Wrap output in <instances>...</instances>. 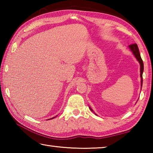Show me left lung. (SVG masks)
<instances>
[{
	"label": "left lung",
	"mask_w": 153,
	"mask_h": 153,
	"mask_svg": "<svg viewBox=\"0 0 153 153\" xmlns=\"http://www.w3.org/2000/svg\"><path fill=\"white\" fill-rule=\"evenodd\" d=\"M128 48H129V50L131 51V53L134 55V56H135V58L136 59V60L139 62L140 65V77H141V88H142V74H143V71H144V63H143V61L142 60V58L140 56V52L138 50V45H136V44H133V45H129L128 46ZM90 109L91 110L93 113H94V111L92 109V108L89 107ZM97 115V114H96Z\"/></svg>",
	"instance_id": "1"
}]
</instances>
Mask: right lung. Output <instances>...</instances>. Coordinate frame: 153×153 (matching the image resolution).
Wrapping results in <instances>:
<instances>
[{
	"mask_svg": "<svg viewBox=\"0 0 153 153\" xmlns=\"http://www.w3.org/2000/svg\"><path fill=\"white\" fill-rule=\"evenodd\" d=\"M55 117H53V118H51V120H52V119H54ZM50 120H51V119H50Z\"/></svg>",
	"mask_w": 153,
	"mask_h": 153,
	"instance_id": "add662e5",
	"label": "right lung"
}]
</instances>
